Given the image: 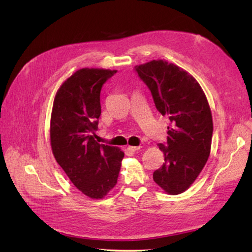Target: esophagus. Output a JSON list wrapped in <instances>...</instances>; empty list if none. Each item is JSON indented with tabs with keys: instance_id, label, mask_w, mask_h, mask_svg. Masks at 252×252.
I'll return each instance as SVG.
<instances>
[{
	"instance_id": "esophagus-1",
	"label": "esophagus",
	"mask_w": 252,
	"mask_h": 252,
	"mask_svg": "<svg viewBox=\"0 0 252 252\" xmlns=\"http://www.w3.org/2000/svg\"><path fill=\"white\" fill-rule=\"evenodd\" d=\"M142 148V146H127V149L130 152H138Z\"/></svg>"
}]
</instances>
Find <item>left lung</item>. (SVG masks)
<instances>
[{
    "label": "left lung",
    "mask_w": 252,
    "mask_h": 252,
    "mask_svg": "<svg viewBox=\"0 0 252 252\" xmlns=\"http://www.w3.org/2000/svg\"><path fill=\"white\" fill-rule=\"evenodd\" d=\"M151 90L157 110L168 116V145L162 167L153 174L155 183L169 195H179L194 183L210 156L213 123L200 84L183 68L164 60L135 66Z\"/></svg>",
    "instance_id": "left-lung-1"
}]
</instances>
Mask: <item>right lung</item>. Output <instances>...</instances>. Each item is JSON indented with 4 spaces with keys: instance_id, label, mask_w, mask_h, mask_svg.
<instances>
[{
    "instance_id": "1",
    "label": "right lung",
    "mask_w": 252,
    "mask_h": 252,
    "mask_svg": "<svg viewBox=\"0 0 252 252\" xmlns=\"http://www.w3.org/2000/svg\"><path fill=\"white\" fill-rule=\"evenodd\" d=\"M116 71L79 69L63 82L53 103L52 153L72 184L92 199H103L114 189L125 156L119 147L100 145L93 135L101 112V87Z\"/></svg>"
}]
</instances>
